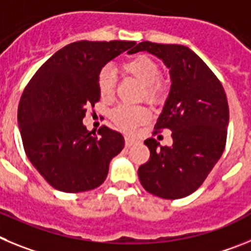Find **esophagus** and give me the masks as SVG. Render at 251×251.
Returning <instances> with one entry per match:
<instances>
[{"instance_id": "obj_1", "label": "esophagus", "mask_w": 251, "mask_h": 251, "mask_svg": "<svg viewBox=\"0 0 251 251\" xmlns=\"http://www.w3.org/2000/svg\"><path fill=\"white\" fill-rule=\"evenodd\" d=\"M134 144H135V139H132V137H128V136L125 137V145L127 146V148H131V146L134 145Z\"/></svg>"}]
</instances>
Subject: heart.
I'll return each instance as SVG.
<instances>
[{
    "label": "heart",
    "mask_w": 251,
    "mask_h": 251,
    "mask_svg": "<svg viewBox=\"0 0 251 251\" xmlns=\"http://www.w3.org/2000/svg\"><path fill=\"white\" fill-rule=\"evenodd\" d=\"M123 70L136 78L142 85L144 96L150 102L156 103L164 98L165 82L160 78V66L153 58L146 55H139L123 64ZM115 75L111 67L106 66L99 74L98 86L101 98L109 100L115 91ZM150 112L144 106L121 105L111 112V119L121 130L132 131L137 125L149 120Z\"/></svg>",
    "instance_id": "b5f03b06"
}]
</instances>
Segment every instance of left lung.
<instances>
[{"instance_id": "obj_1", "label": "left lung", "mask_w": 251, "mask_h": 251, "mask_svg": "<svg viewBox=\"0 0 251 251\" xmlns=\"http://www.w3.org/2000/svg\"><path fill=\"white\" fill-rule=\"evenodd\" d=\"M146 51L169 69L171 87L155 125L171 131L173 145L145 140L150 159L139 168L146 191L162 199H181L198 190L224 152L229 106L223 85L189 47L140 42L128 53Z\"/></svg>"}]
</instances>
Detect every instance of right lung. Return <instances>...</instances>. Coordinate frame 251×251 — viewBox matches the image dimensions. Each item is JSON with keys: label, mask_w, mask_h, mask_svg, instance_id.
I'll return each instance as SVG.
<instances>
[{"label": "right lung", "mask_w": 251, "mask_h": 251, "mask_svg": "<svg viewBox=\"0 0 251 251\" xmlns=\"http://www.w3.org/2000/svg\"><path fill=\"white\" fill-rule=\"evenodd\" d=\"M134 41H78L58 50L37 70L17 112L25 152L55 189L82 193L105 181L112 157L125 146L123 135L102 126L98 134L82 120L100 100L99 74Z\"/></svg>", "instance_id": "add662e5"}]
</instances>
